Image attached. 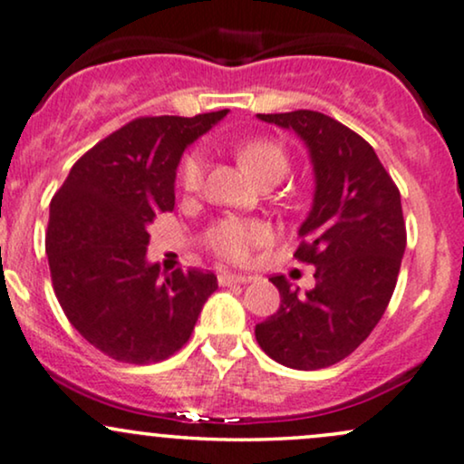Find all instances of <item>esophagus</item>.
Masks as SVG:
<instances>
[{"label":"esophagus","instance_id":"obj_1","mask_svg":"<svg viewBox=\"0 0 464 464\" xmlns=\"http://www.w3.org/2000/svg\"><path fill=\"white\" fill-rule=\"evenodd\" d=\"M217 279H219V285H232V284H249L251 279V276H238V273H219V276H217Z\"/></svg>","mask_w":464,"mask_h":464}]
</instances>
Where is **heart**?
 Returning <instances> with one entry per match:
<instances>
[{"label":"heart","instance_id":"b5f03b06","mask_svg":"<svg viewBox=\"0 0 464 464\" xmlns=\"http://www.w3.org/2000/svg\"><path fill=\"white\" fill-rule=\"evenodd\" d=\"M238 157L247 165V169L260 182L266 180L268 176H284L288 169V157L285 150L271 140H251L238 148ZM206 169V159L202 152L187 154L180 168V185L187 191H198L202 187ZM271 237V230L262 221L251 219H227L217 221L206 234V243L223 260L243 262L247 260L251 249L266 243Z\"/></svg>","mask_w":464,"mask_h":464}]
</instances>
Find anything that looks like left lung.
I'll use <instances>...</instances> for the list:
<instances>
[{
    "label": "left lung",
    "mask_w": 464,
    "mask_h": 464,
    "mask_svg": "<svg viewBox=\"0 0 464 464\" xmlns=\"http://www.w3.org/2000/svg\"><path fill=\"white\" fill-rule=\"evenodd\" d=\"M295 130L314 169V198L295 258L316 266L301 293L284 276L279 310L256 324L268 357L295 370H318L348 357L372 334L396 288L407 227L400 191L363 137L324 113H258Z\"/></svg>",
    "instance_id": "8db88e82"
}]
</instances>
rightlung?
Here are the masks:
<instances>
[{
  "instance_id": "add662e5",
  "label": "right lung",
  "mask_w": 464,
  "mask_h": 464,
  "mask_svg": "<svg viewBox=\"0 0 464 464\" xmlns=\"http://www.w3.org/2000/svg\"><path fill=\"white\" fill-rule=\"evenodd\" d=\"M227 110L137 118L72 165L49 206L47 256L57 301L90 344L124 363L168 359L191 337L213 273L148 262L150 226L174 208L182 152Z\"/></svg>"
}]
</instances>
